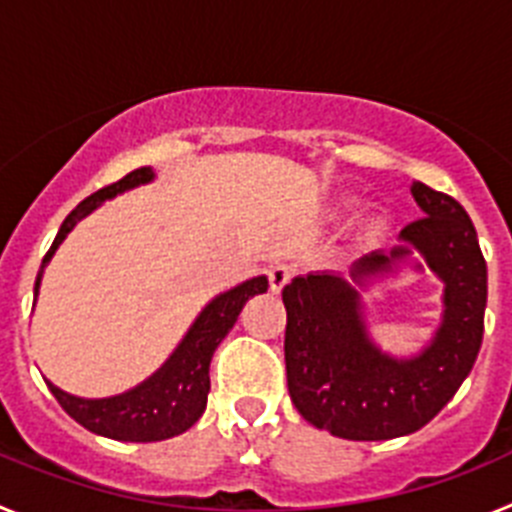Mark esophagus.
Returning a JSON list of instances; mask_svg holds the SVG:
<instances>
[{"label":"esophagus","mask_w":512,"mask_h":512,"mask_svg":"<svg viewBox=\"0 0 512 512\" xmlns=\"http://www.w3.org/2000/svg\"><path fill=\"white\" fill-rule=\"evenodd\" d=\"M292 279V266L287 264H271L269 266V284L271 292H282L284 284Z\"/></svg>","instance_id":"esophagus-1"}]
</instances>
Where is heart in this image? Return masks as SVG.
<instances>
[{"mask_svg": "<svg viewBox=\"0 0 512 512\" xmlns=\"http://www.w3.org/2000/svg\"><path fill=\"white\" fill-rule=\"evenodd\" d=\"M382 230H384V220H374L372 233H382Z\"/></svg>", "mask_w": 512, "mask_h": 512, "instance_id": "heart-1", "label": "heart"}]
</instances>
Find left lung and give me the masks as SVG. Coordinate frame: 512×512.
<instances>
[{
    "mask_svg": "<svg viewBox=\"0 0 512 512\" xmlns=\"http://www.w3.org/2000/svg\"><path fill=\"white\" fill-rule=\"evenodd\" d=\"M423 217L390 253L354 261L348 279L310 271L284 287V361L289 397L315 428L348 441H387L420 431L456 395L477 361L487 307V264L467 210L413 184ZM418 255V260L412 256ZM444 284L442 323L418 355L392 357L371 338L358 289L401 266Z\"/></svg>",
    "mask_w": 512,
    "mask_h": 512,
    "instance_id": "obj_1",
    "label": "left lung"
}]
</instances>
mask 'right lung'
I'll list each match as a JSON object with an SVG mask.
<instances>
[{"instance_id": "add662e5", "label": "right lung", "mask_w": 512, "mask_h": 512, "mask_svg": "<svg viewBox=\"0 0 512 512\" xmlns=\"http://www.w3.org/2000/svg\"><path fill=\"white\" fill-rule=\"evenodd\" d=\"M153 179H156V171L151 166L135 169L128 176H122L120 182L99 189L92 197L79 202L76 210H71V215L63 220L61 230H58L51 251L45 253L43 266H40L38 279H35V302H38L45 266L51 264L53 253L66 241V235L76 228V223L92 215L104 200H112L117 194L140 187V184H151ZM266 289H269V279L261 274V277L246 279L238 287L212 297L202 307L200 315L194 318V323L189 325V330L184 333L179 346L171 351L169 359L158 366L151 377L135 384L133 390L89 400V397L69 395L53 382L45 384L53 392V397L61 402V408L76 423L97 433V436L133 443H151L179 436L187 428H192L205 413L207 392H210V361L215 348L230 333L243 305L253 295H264Z\"/></svg>"}]
</instances>
